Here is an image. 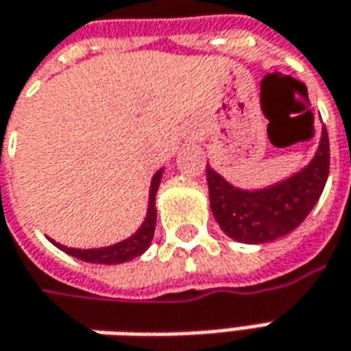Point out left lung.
<instances>
[{"instance_id":"8db88e82","label":"left lung","mask_w":351,"mask_h":351,"mask_svg":"<svg viewBox=\"0 0 351 351\" xmlns=\"http://www.w3.org/2000/svg\"><path fill=\"white\" fill-rule=\"evenodd\" d=\"M330 168L328 133L323 129L321 145L311 164L290 180L258 191H243L230 185L206 164V181L214 218L241 243H269L290 234L317 204Z\"/></svg>"}]
</instances>
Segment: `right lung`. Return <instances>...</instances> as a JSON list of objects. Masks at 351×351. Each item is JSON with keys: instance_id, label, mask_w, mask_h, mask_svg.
Wrapping results in <instances>:
<instances>
[{"instance_id": "add662e5", "label": "right lung", "mask_w": 351, "mask_h": 351, "mask_svg": "<svg viewBox=\"0 0 351 351\" xmlns=\"http://www.w3.org/2000/svg\"><path fill=\"white\" fill-rule=\"evenodd\" d=\"M162 171L158 170L152 178L150 183V195H148V210L147 218L143 226L138 228L137 232L131 237H127L125 241H119L115 245L102 247V249H73V247H65L51 241L56 247H60L61 251H65L67 255L71 257L81 258L86 263H98V265H119V263H125L131 258L143 255L152 241L154 236V228H156V208H154V201H156V191H158L160 180H162Z\"/></svg>"}]
</instances>
